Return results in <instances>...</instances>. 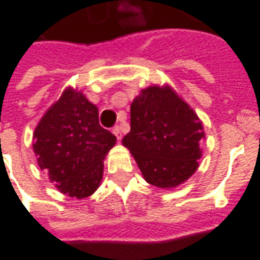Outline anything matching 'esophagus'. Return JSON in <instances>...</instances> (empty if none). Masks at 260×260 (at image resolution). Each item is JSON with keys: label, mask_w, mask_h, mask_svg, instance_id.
I'll return each instance as SVG.
<instances>
[{"label": "esophagus", "mask_w": 260, "mask_h": 260, "mask_svg": "<svg viewBox=\"0 0 260 260\" xmlns=\"http://www.w3.org/2000/svg\"><path fill=\"white\" fill-rule=\"evenodd\" d=\"M113 134L117 136V139H118V141H121V139H122V134H121V128H119V126H114Z\"/></svg>", "instance_id": "esophagus-1"}]
</instances>
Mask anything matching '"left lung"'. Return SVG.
<instances>
[{"instance_id": "left-lung-1", "label": "left lung", "mask_w": 260, "mask_h": 260, "mask_svg": "<svg viewBox=\"0 0 260 260\" xmlns=\"http://www.w3.org/2000/svg\"><path fill=\"white\" fill-rule=\"evenodd\" d=\"M205 138L201 119L170 86H149L131 104V131L122 139L143 178L170 189L198 169Z\"/></svg>"}]
</instances>
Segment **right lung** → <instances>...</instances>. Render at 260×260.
I'll return each instance as SVG.
<instances>
[{
  "mask_svg": "<svg viewBox=\"0 0 260 260\" xmlns=\"http://www.w3.org/2000/svg\"><path fill=\"white\" fill-rule=\"evenodd\" d=\"M117 138L99 124V110L82 91L68 87L39 121L33 150L59 192L78 199L96 191L104 157Z\"/></svg>",
  "mask_w": 260,
  "mask_h": 260,
  "instance_id": "right-lung-1",
  "label": "right lung"
}]
</instances>
